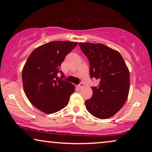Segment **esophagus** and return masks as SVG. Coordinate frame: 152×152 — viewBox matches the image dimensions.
<instances>
[{
	"mask_svg": "<svg viewBox=\"0 0 152 152\" xmlns=\"http://www.w3.org/2000/svg\"><path fill=\"white\" fill-rule=\"evenodd\" d=\"M83 86H84V84H83L82 82H81L80 84L77 85V88H82Z\"/></svg>",
	"mask_w": 152,
	"mask_h": 152,
	"instance_id": "obj_1",
	"label": "esophagus"
}]
</instances>
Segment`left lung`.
<instances>
[{
	"instance_id": "1",
	"label": "left lung",
	"mask_w": 152,
	"mask_h": 152,
	"mask_svg": "<svg viewBox=\"0 0 152 152\" xmlns=\"http://www.w3.org/2000/svg\"><path fill=\"white\" fill-rule=\"evenodd\" d=\"M90 65L91 78L99 81L91 87L93 95L85 102L89 113L107 119L119 111L129 92V71L119 52L102 43H79Z\"/></svg>"
}]
</instances>
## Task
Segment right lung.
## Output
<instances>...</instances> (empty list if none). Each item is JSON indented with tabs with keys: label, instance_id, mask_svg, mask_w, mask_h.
<instances>
[{
	"label": "right lung",
	"instance_id": "obj_1",
	"mask_svg": "<svg viewBox=\"0 0 152 152\" xmlns=\"http://www.w3.org/2000/svg\"><path fill=\"white\" fill-rule=\"evenodd\" d=\"M77 42L51 41L37 48L29 56L22 72L24 92L29 101L42 112L54 113L67 106L75 91L71 83L57 77L66 56Z\"/></svg>",
	"mask_w": 152,
	"mask_h": 152
}]
</instances>
